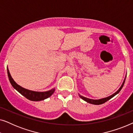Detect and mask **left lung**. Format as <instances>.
Wrapping results in <instances>:
<instances>
[{"instance_id":"obj_1","label":"left lung","mask_w":133,"mask_h":133,"mask_svg":"<svg viewBox=\"0 0 133 133\" xmlns=\"http://www.w3.org/2000/svg\"><path fill=\"white\" fill-rule=\"evenodd\" d=\"M125 81V79L124 80V81H123L122 85V86L121 87V88L119 89V90H118L117 92H116L115 93L113 94L111 96H109V97H108L103 98V99H99V100H93V99H88V98L85 97H83V96H81V95H79V96H80V97L82 98V99L83 100H84L85 101H86V102H88V103H91V104H94V105H101V104H102V103L106 102L107 101H108V100H110V99H111V98L113 97L114 96H116V94L119 93V92H120V91L121 90V89L122 88L123 85H124Z\"/></svg>"}]
</instances>
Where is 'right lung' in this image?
<instances>
[{"instance_id": "obj_1", "label": "right lung", "mask_w": 133, "mask_h": 133, "mask_svg": "<svg viewBox=\"0 0 133 133\" xmlns=\"http://www.w3.org/2000/svg\"><path fill=\"white\" fill-rule=\"evenodd\" d=\"M7 72H8V76L9 80L11 84L12 85V86L14 88H15L18 92H19L22 95H23L24 97H25L26 99H28L30 101H40L44 100L46 98H48L52 95L53 94L54 91V88L52 89L50 91L45 92H36L33 91H31L26 90L19 86V85H17L15 82L14 81V80L11 77V76L10 75V72H9L8 68H7Z\"/></svg>"}]
</instances>
